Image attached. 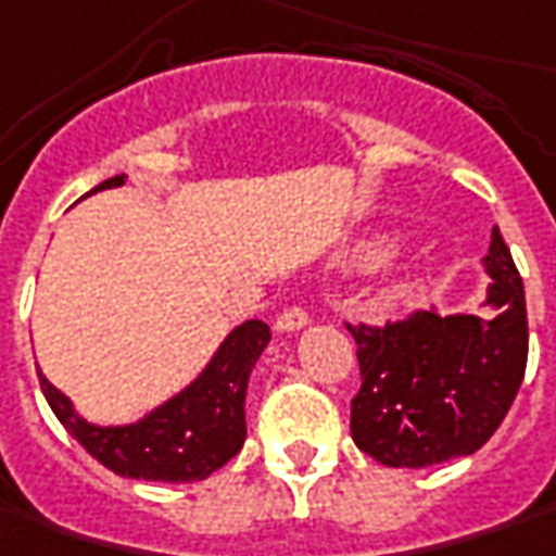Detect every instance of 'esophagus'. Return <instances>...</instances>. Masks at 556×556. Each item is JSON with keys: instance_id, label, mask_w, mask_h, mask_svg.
Returning <instances> with one entry per match:
<instances>
[{"instance_id": "1", "label": "esophagus", "mask_w": 556, "mask_h": 556, "mask_svg": "<svg viewBox=\"0 0 556 556\" xmlns=\"http://www.w3.org/2000/svg\"><path fill=\"white\" fill-rule=\"evenodd\" d=\"M307 323H311V314L301 304H292L277 316V332H295V329H304Z\"/></svg>"}]
</instances>
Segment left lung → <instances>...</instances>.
Returning a JSON list of instances; mask_svg holds the SVG:
<instances>
[{"label":"left lung","instance_id":"1","mask_svg":"<svg viewBox=\"0 0 556 556\" xmlns=\"http://www.w3.org/2000/svg\"><path fill=\"white\" fill-rule=\"evenodd\" d=\"M492 316L412 311L388 323H344L356 341L359 391L351 437L388 468H431L470 455L505 421L523 384L529 323L523 279L492 230Z\"/></svg>","mask_w":556,"mask_h":556}]
</instances>
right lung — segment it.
Here are the masks:
<instances>
[{
	"mask_svg": "<svg viewBox=\"0 0 556 556\" xmlns=\"http://www.w3.org/2000/svg\"><path fill=\"white\" fill-rule=\"evenodd\" d=\"M119 184H125V175L98 184L94 190ZM267 341V323L245 319L227 336L205 372L187 391L125 428H94L83 421L67 396L51 388L42 375L39 388L70 437L113 473L131 480L197 483L212 470L224 468L245 443V384Z\"/></svg>",
	"mask_w": 556,
	"mask_h": 556,
	"instance_id": "right-lung-1",
	"label": "right lung"
}]
</instances>
